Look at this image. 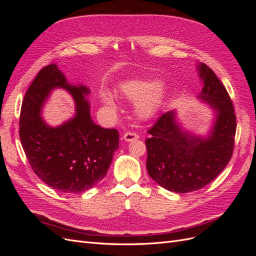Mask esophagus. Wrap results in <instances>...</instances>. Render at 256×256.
<instances>
[{
	"label": "esophagus",
	"mask_w": 256,
	"mask_h": 256,
	"mask_svg": "<svg viewBox=\"0 0 256 256\" xmlns=\"http://www.w3.org/2000/svg\"><path fill=\"white\" fill-rule=\"evenodd\" d=\"M138 136L134 132H126L125 134H124V140H125L126 142L134 141V140H138Z\"/></svg>",
	"instance_id": "34e87169"
}]
</instances>
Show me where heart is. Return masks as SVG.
Here are the masks:
<instances>
[{
  "mask_svg": "<svg viewBox=\"0 0 256 256\" xmlns=\"http://www.w3.org/2000/svg\"><path fill=\"white\" fill-rule=\"evenodd\" d=\"M122 94L136 104V113L141 118H150L164 102V86L154 79H134L120 84ZM102 102L111 109L116 108V99L109 90L100 92Z\"/></svg>",
  "mask_w": 256,
  "mask_h": 256,
  "instance_id": "1",
  "label": "heart"
}]
</instances>
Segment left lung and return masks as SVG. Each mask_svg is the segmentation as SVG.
<instances>
[{
    "mask_svg": "<svg viewBox=\"0 0 256 256\" xmlns=\"http://www.w3.org/2000/svg\"><path fill=\"white\" fill-rule=\"evenodd\" d=\"M203 83L198 99L214 111V120L205 136L184 130L176 110L162 114L147 131L146 168L162 188L187 193L204 188L226 166L234 150L236 116L232 100L207 65H196Z\"/></svg>",
    "mask_w": 256,
    "mask_h": 256,
    "instance_id": "1",
    "label": "left lung"
}]
</instances>
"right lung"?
<instances>
[{
  "label": "right lung",
  "mask_w": 256,
  "mask_h": 256,
  "mask_svg": "<svg viewBox=\"0 0 256 256\" xmlns=\"http://www.w3.org/2000/svg\"><path fill=\"white\" fill-rule=\"evenodd\" d=\"M62 88L72 95L76 114L58 126L41 116L50 92ZM90 88L72 84L56 64L42 68L30 85L20 113V140L35 174L49 187L81 193L102 180L118 148L115 129L96 125L90 116Z\"/></svg>",
  "instance_id": "add662e5"
}]
</instances>
